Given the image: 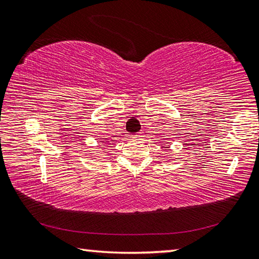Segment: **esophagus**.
I'll list each match as a JSON object with an SVG mask.
<instances>
[{
	"mask_svg": "<svg viewBox=\"0 0 259 259\" xmlns=\"http://www.w3.org/2000/svg\"><path fill=\"white\" fill-rule=\"evenodd\" d=\"M139 137H142V135H135L133 138H139Z\"/></svg>",
	"mask_w": 259,
	"mask_h": 259,
	"instance_id": "1",
	"label": "esophagus"
}]
</instances>
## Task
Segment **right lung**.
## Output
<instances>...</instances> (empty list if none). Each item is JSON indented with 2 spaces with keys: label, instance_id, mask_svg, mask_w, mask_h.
<instances>
[{
  "label": "right lung",
  "instance_id": "right-lung-1",
  "mask_svg": "<svg viewBox=\"0 0 259 259\" xmlns=\"http://www.w3.org/2000/svg\"><path fill=\"white\" fill-rule=\"evenodd\" d=\"M104 143H105V142H104ZM102 146H105V144H103V145H102ZM102 148H103V150H105V147H102Z\"/></svg>",
  "mask_w": 259,
  "mask_h": 259
}]
</instances>
